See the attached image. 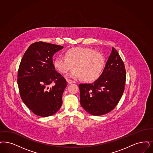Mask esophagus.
Wrapping results in <instances>:
<instances>
[{
    "mask_svg": "<svg viewBox=\"0 0 153 153\" xmlns=\"http://www.w3.org/2000/svg\"><path fill=\"white\" fill-rule=\"evenodd\" d=\"M66 80H67L68 83H69V84H71V83H75V82H74V81L72 80H70V79H68Z\"/></svg>",
    "mask_w": 153,
    "mask_h": 153,
    "instance_id": "obj_1",
    "label": "esophagus"
}]
</instances>
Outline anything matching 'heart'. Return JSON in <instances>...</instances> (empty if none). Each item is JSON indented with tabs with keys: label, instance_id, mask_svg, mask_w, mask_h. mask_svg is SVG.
Listing matches in <instances>:
<instances>
[{
	"label": "heart",
	"instance_id": "obj_1",
	"mask_svg": "<svg viewBox=\"0 0 153 153\" xmlns=\"http://www.w3.org/2000/svg\"><path fill=\"white\" fill-rule=\"evenodd\" d=\"M54 67L62 74L77 79L81 78L85 82L91 83L99 79L105 65V58L102 53L90 48H74L68 50L65 56L57 57L54 61Z\"/></svg>",
	"mask_w": 153,
	"mask_h": 153
}]
</instances>
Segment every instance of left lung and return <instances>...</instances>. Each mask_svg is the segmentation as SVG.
Listing matches in <instances>:
<instances>
[{
	"mask_svg": "<svg viewBox=\"0 0 153 153\" xmlns=\"http://www.w3.org/2000/svg\"><path fill=\"white\" fill-rule=\"evenodd\" d=\"M125 80L124 63L117 51L112 48L101 76L94 83L79 85L82 107L94 116L109 112L123 95Z\"/></svg>",
	"mask_w": 153,
	"mask_h": 153,
	"instance_id": "obj_1",
	"label": "left lung"
}]
</instances>
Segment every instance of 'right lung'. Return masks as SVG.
<instances>
[{
    "mask_svg": "<svg viewBox=\"0 0 153 153\" xmlns=\"http://www.w3.org/2000/svg\"><path fill=\"white\" fill-rule=\"evenodd\" d=\"M62 46L36 42L25 52L17 73V84L24 103L41 117L50 116L60 109L66 79L55 70L53 56ZM55 85L49 89L48 86Z\"/></svg>",
    "mask_w": 153,
    "mask_h": 153,
    "instance_id": "add662e5",
    "label": "right lung"
}]
</instances>
